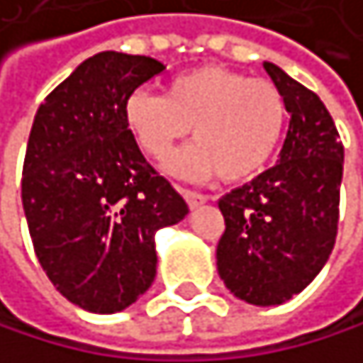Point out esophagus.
Returning <instances> with one entry per match:
<instances>
[{
  "mask_svg": "<svg viewBox=\"0 0 363 363\" xmlns=\"http://www.w3.org/2000/svg\"><path fill=\"white\" fill-rule=\"evenodd\" d=\"M180 194L185 196V200H187L189 209H198L200 205H205V203H207V196L198 194V191H191V189H180Z\"/></svg>",
  "mask_w": 363,
  "mask_h": 363,
  "instance_id": "esophagus-1",
  "label": "esophagus"
}]
</instances>
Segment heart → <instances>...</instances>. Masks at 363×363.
Returning <instances> with one entry per match:
<instances>
[{"label": "heart", "instance_id": "b5f03b06", "mask_svg": "<svg viewBox=\"0 0 363 363\" xmlns=\"http://www.w3.org/2000/svg\"><path fill=\"white\" fill-rule=\"evenodd\" d=\"M125 123L140 150L158 160L194 130L196 143L178 152L167 169L187 178L218 172L227 183H242L278 152L286 101L271 81L200 65L172 79L165 96L136 90L125 103Z\"/></svg>", "mask_w": 363, "mask_h": 363}]
</instances>
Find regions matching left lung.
<instances>
[{
  "instance_id": "obj_1",
  "label": "left lung",
  "mask_w": 363,
  "mask_h": 363,
  "mask_svg": "<svg viewBox=\"0 0 363 363\" xmlns=\"http://www.w3.org/2000/svg\"><path fill=\"white\" fill-rule=\"evenodd\" d=\"M264 70L291 114L280 158L220 198L218 275L238 300L278 306L304 291L335 245L344 145L315 92L275 63Z\"/></svg>"
}]
</instances>
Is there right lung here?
<instances>
[{"label":"right lung","instance_id":"right-lung-1","mask_svg":"<svg viewBox=\"0 0 363 363\" xmlns=\"http://www.w3.org/2000/svg\"><path fill=\"white\" fill-rule=\"evenodd\" d=\"M165 65L106 50L85 59L35 114L21 178L33 247L55 289L90 313H118L156 278V231L189 207L140 154L125 103Z\"/></svg>","mask_w":363,"mask_h":363}]
</instances>
